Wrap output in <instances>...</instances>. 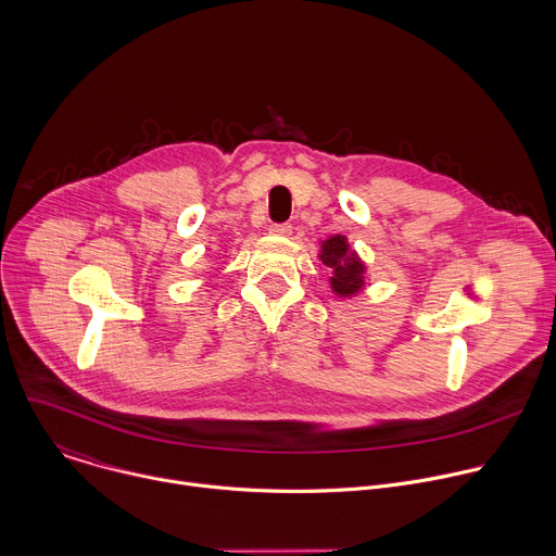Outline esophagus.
<instances>
[{
  "instance_id": "obj_1",
  "label": "esophagus",
  "mask_w": 556,
  "mask_h": 556,
  "mask_svg": "<svg viewBox=\"0 0 556 556\" xmlns=\"http://www.w3.org/2000/svg\"><path fill=\"white\" fill-rule=\"evenodd\" d=\"M273 236H290L292 233V225H270V229H268Z\"/></svg>"
}]
</instances>
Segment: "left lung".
<instances>
[{
    "mask_svg": "<svg viewBox=\"0 0 556 556\" xmlns=\"http://www.w3.org/2000/svg\"><path fill=\"white\" fill-rule=\"evenodd\" d=\"M320 262L331 270L329 283L338 296H353L364 288V264L349 251L346 238L333 236L320 244Z\"/></svg>",
    "mask_w": 556,
    "mask_h": 556,
    "instance_id": "obj_1",
    "label": "left lung"
}]
</instances>
